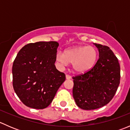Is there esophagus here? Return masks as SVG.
I'll return each mask as SVG.
<instances>
[{
    "instance_id": "1",
    "label": "esophagus",
    "mask_w": 130,
    "mask_h": 130,
    "mask_svg": "<svg viewBox=\"0 0 130 130\" xmlns=\"http://www.w3.org/2000/svg\"><path fill=\"white\" fill-rule=\"evenodd\" d=\"M71 76L70 75H66V79H67V80H70V79H71Z\"/></svg>"
}]
</instances>
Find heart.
<instances>
[{
    "label": "heart",
    "mask_w": 130,
    "mask_h": 130,
    "mask_svg": "<svg viewBox=\"0 0 130 130\" xmlns=\"http://www.w3.org/2000/svg\"><path fill=\"white\" fill-rule=\"evenodd\" d=\"M97 50L92 46H76L67 50L65 54L58 52L56 60L61 67H66L69 63L77 73H85L90 70L95 65L98 58Z\"/></svg>",
    "instance_id": "b5f03b06"
}]
</instances>
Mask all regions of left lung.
<instances>
[{
  "label": "left lung",
  "instance_id": "left-lung-1",
  "mask_svg": "<svg viewBox=\"0 0 130 130\" xmlns=\"http://www.w3.org/2000/svg\"><path fill=\"white\" fill-rule=\"evenodd\" d=\"M99 51V59L89 71L73 77V97L84 110L100 108L113 98L120 82L118 58L107 46L94 43Z\"/></svg>",
  "mask_w": 130,
  "mask_h": 130
}]
</instances>
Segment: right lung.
<instances>
[{"label": "right lung", "instance_id": "add662e5", "mask_svg": "<svg viewBox=\"0 0 130 130\" xmlns=\"http://www.w3.org/2000/svg\"><path fill=\"white\" fill-rule=\"evenodd\" d=\"M57 41L29 43L21 49L12 65V84L15 94L27 107H48L65 75L56 69Z\"/></svg>", "mask_w": 130, "mask_h": 130}]
</instances>
